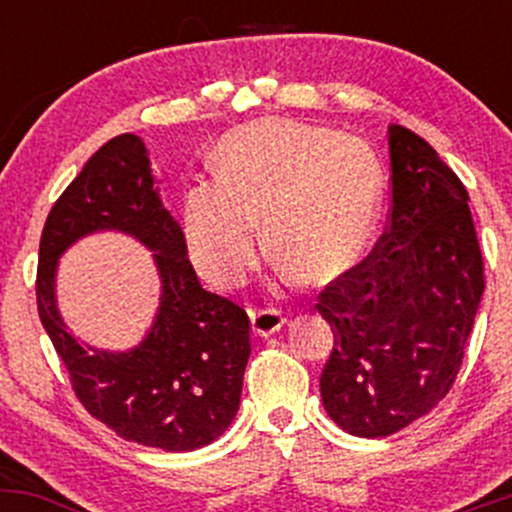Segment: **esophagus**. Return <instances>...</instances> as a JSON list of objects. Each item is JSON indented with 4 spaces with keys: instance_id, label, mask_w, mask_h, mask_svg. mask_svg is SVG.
I'll list each match as a JSON object with an SVG mask.
<instances>
[{
    "instance_id": "34e87169",
    "label": "esophagus",
    "mask_w": 512,
    "mask_h": 512,
    "mask_svg": "<svg viewBox=\"0 0 512 512\" xmlns=\"http://www.w3.org/2000/svg\"><path fill=\"white\" fill-rule=\"evenodd\" d=\"M250 317H252V332H255L257 337H272V334L279 332L281 325L286 322V317L276 308L250 310Z\"/></svg>"
}]
</instances>
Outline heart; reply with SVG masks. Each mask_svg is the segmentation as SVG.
Wrapping results in <instances>:
<instances>
[{"label":"heart","mask_w":512,"mask_h":512,"mask_svg":"<svg viewBox=\"0 0 512 512\" xmlns=\"http://www.w3.org/2000/svg\"><path fill=\"white\" fill-rule=\"evenodd\" d=\"M216 180L182 195L192 262L211 284L233 286L260 252V223L286 281L332 284L373 245L383 168L363 139L293 120H257L228 132Z\"/></svg>","instance_id":"obj_1"}]
</instances>
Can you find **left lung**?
Segmentation results:
<instances>
[{"mask_svg":"<svg viewBox=\"0 0 512 512\" xmlns=\"http://www.w3.org/2000/svg\"><path fill=\"white\" fill-rule=\"evenodd\" d=\"M387 146L390 226L317 303L334 332L322 404L358 438L392 436L448 395L484 293L460 178L407 127H387Z\"/></svg>","mask_w":512,"mask_h":512,"instance_id":"8db88e82","label":"left lung"}]
</instances>
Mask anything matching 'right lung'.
Here are the masks:
<instances>
[{"instance_id":"obj_1","label":"right lung","mask_w":512,"mask_h":512,"mask_svg":"<svg viewBox=\"0 0 512 512\" xmlns=\"http://www.w3.org/2000/svg\"><path fill=\"white\" fill-rule=\"evenodd\" d=\"M103 230L125 232L154 251L162 281L155 322L143 342L125 352L79 343L56 308L59 257ZM35 291L40 322L76 397L120 438L190 452L214 443L236 419L250 358L248 313L202 289L137 134L103 144L55 202L40 238Z\"/></svg>"}]
</instances>
